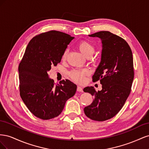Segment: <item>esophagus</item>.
I'll return each mask as SVG.
<instances>
[{
  "label": "esophagus",
  "mask_w": 149,
  "mask_h": 149,
  "mask_svg": "<svg viewBox=\"0 0 149 149\" xmlns=\"http://www.w3.org/2000/svg\"><path fill=\"white\" fill-rule=\"evenodd\" d=\"M77 91H78V92H83V88H82L81 87L78 86V87H77Z\"/></svg>",
  "instance_id": "esophagus-1"
}]
</instances>
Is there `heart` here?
Segmentation results:
<instances>
[{
    "label": "heart",
    "instance_id": "b5f03b06",
    "mask_svg": "<svg viewBox=\"0 0 149 149\" xmlns=\"http://www.w3.org/2000/svg\"><path fill=\"white\" fill-rule=\"evenodd\" d=\"M78 49H79V51L86 58L89 56L91 57L94 53V50H95V48H94V47L93 45V44H91L88 41H86V40L81 41L78 44ZM68 53V49H65V50L63 52L61 55L62 60H65L66 59ZM88 73L89 72L86 70H73L70 71L68 74L70 76V77L73 79L74 81L77 83H81L84 81L85 76H87Z\"/></svg>",
    "mask_w": 149,
    "mask_h": 149
}]
</instances>
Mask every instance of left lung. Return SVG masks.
<instances>
[{"label":"left lung","instance_id":"left-lung-1","mask_svg":"<svg viewBox=\"0 0 149 149\" xmlns=\"http://www.w3.org/2000/svg\"><path fill=\"white\" fill-rule=\"evenodd\" d=\"M89 36L101 40V60L93 81L100 80L102 90L97 92L93 86L84 88L85 93L94 97L84 112L93 120L104 121L118 113L131 91L134 77L132 53L125 40L110 31H101Z\"/></svg>","mask_w":149,"mask_h":149}]
</instances>
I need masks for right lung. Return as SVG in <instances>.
Masks as SVG:
<instances>
[{
    "label": "right lung",
    "instance_id": "add662e5",
    "mask_svg": "<svg viewBox=\"0 0 149 149\" xmlns=\"http://www.w3.org/2000/svg\"><path fill=\"white\" fill-rule=\"evenodd\" d=\"M74 37L51 30L31 39L19 66L20 94L35 116L49 120L59 116L77 86L68 79L55 84L48 72L60 63L61 55Z\"/></svg>",
    "mask_w": 149,
    "mask_h": 149
}]
</instances>
